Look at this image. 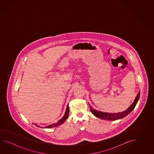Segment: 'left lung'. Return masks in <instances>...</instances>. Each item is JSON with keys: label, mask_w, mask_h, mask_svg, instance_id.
Listing matches in <instances>:
<instances>
[{"label": "left lung", "mask_w": 154, "mask_h": 154, "mask_svg": "<svg viewBox=\"0 0 154 154\" xmlns=\"http://www.w3.org/2000/svg\"><path fill=\"white\" fill-rule=\"evenodd\" d=\"M140 96V91L137 94L136 98L135 99L134 101L131 105L129 106V107L125 110V111L122 112L121 113H105L102 112L98 111L96 109H95L92 108L91 106L90 105V111L93 115H95L96 117L98 118H101L105 120H108V121H115L119 119H122L124 118L125 116H127L128 114H129L135 108V106L137 103V101L139 100Z\"/></svg>", "instance_id": "8db88e82"}]
</instances>
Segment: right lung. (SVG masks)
I'll use <instances>...</instances> for the list:
<instances>
[{
  "instance_id": "right-lung-1",
  "label": "right lung",
  "mask_w": 154,
  "mask_h": 154,
  "mask_svg": "<svg viewBox=\"0 0 154 154\" xmlns=\"http://www.w3.org/2000/svg\"><path fill=\"white\" fill-rule=\"evenodd\" d=\"M69 113V107H68V106H67V107H66V113H65V114H64V116H63V117L60 120H59V121L57 123H53L52 125H48V126H47V127H45V128H53V127H57V126H58V125H62V124H63L64 122L66 121V119L68 118V117ZM35 125H37L36 124H35ZM37 127H39V126H38V125H37Z\"/></svg>"
}]
</instances>
